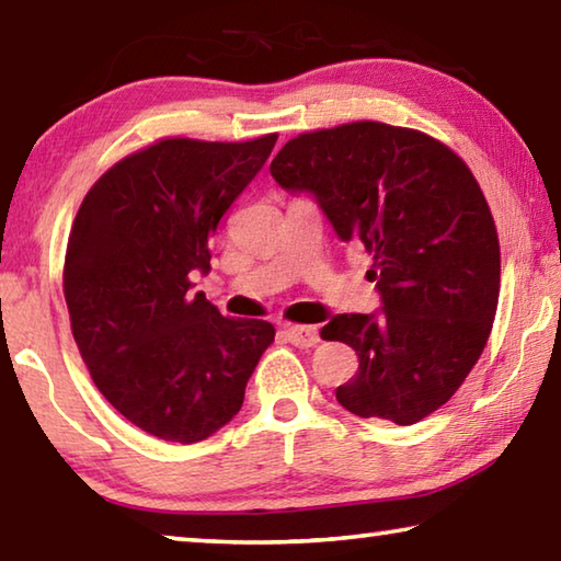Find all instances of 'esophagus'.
I'll use <instances>...</instances> for the list:
<instances>
[{
  "mask_svg": "<svg viewBox=\"0 0 561 561\" xmlns=\"http://www.w3.org/2000/svg\"><path fill=\"white\" fill-rule=\"evenodd\" d=\"M287 336L294 346L299 348H311L319 344V331L317 327H299V324H291L287 327Z\"/></svg>",
  "mask_w": 561,
  "mask_h": 561,
  "instance_id": "esophagus-1",
  "label": "esophagus"
}]
</instances>
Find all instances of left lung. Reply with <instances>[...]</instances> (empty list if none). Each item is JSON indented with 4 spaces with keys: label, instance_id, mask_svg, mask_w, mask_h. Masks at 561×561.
Instances as JSON below:
<instances>
[{
    "label": "left lung",
    "instance_id": "1",
    "mask_svg": "<svg viewBox=\"0 0 561 561\" xmlns=\"http://www.w3.org/2000/svg\"><path fill=\"white\" fill-rule=\"evenodd\" d=\"M270 173L374 260L381 311L321 329L358 354L336 401L396 425L438 411L485 348L500 297L497 230L470 168L425 133L358 121L289 140Z\"/></svg>",
    "mask_w": 561,
    "mask_h": 561
}]
</instances>
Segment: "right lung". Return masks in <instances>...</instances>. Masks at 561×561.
Segmentation results:
<instances>
[{"label":"right lung","mask_w":561,"mask_h":561,"mask_svg":"<svg viewBox=\"0 0 561 561\" xmlns=\"http://www.w3.org/2000/svg\"><path fill=\"white\" fill-rule=\"evenodd\" d=\"M274 144L160 140L103 173L73 220L64 297L76 346L106 401L160 440L190 445L230 423L274 341L270 321L227 319L190 291Z\"/></svg>","instance_id":"right-lung-1"}]
</instances>
